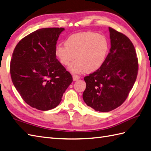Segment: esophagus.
Instances as JSON below:
<instances>
[{"instance_id": "1", "label": "esophagus", "mask_w": 151, "mask_h": 151, "mask_svg": "<svg viewBox=\"0 0 151 151\" xmlns=\"http://www.w3.org/2000/svg\"><path fill=\"white\" fill-rule=\"evenodd\" d=\"M79 78H80V76H78V75H76V74L73 75V79L74 81H76V80H78Z\"/></svg>"}]
</instances>
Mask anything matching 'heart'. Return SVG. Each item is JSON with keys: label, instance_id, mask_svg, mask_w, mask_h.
Returning <instances> with one entry per match:
<instances>
[{"label": "heart", "instance_id": "heart-1", "mask_svg": "<svg viewBox=\"0 0 151 151\" xmlns=\"http://www.w3.org/2000/svg\"><path fill=\"white\" fill-rule=\"evenodd\" d=\"M65 45L59 44L56 55L62 65L73 73H92L100 69L106 60L109 43L106 36L93 31H83L70 35Z\"/></svg>", "mask_w": 151, "mask_h": 151}]
</instances>
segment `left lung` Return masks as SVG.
I'll return each instance as SVG.
<instances>
[{
	"mask_svg": "<svg viewBox=\"0 0 151 151\" xmlns=\"http://www.w3.org/2000/svg\"><path fill=\"white\" fill-rule=\"evenodd\" d=\"M111 48L101 67L84 77L83 99L96 111L109 112L120 106L131 91L138 75V60L130 39L109 27Z\"/></svg>",
	"mask_w": 151,
	"mask_h": 151,
	"instance_id": "left-lung-1",
	"label": "left lung"
}]
</instances>
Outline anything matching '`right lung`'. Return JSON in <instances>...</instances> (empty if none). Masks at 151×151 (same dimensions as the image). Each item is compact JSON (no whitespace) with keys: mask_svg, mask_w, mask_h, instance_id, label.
Instances as JSON below:
<instances>
[{"mask_svg":"<svg viewBox=\"0 0 151 151\" xmlns=\"http://www.w3.org/2000/svg\"><path fill=\"white\" fill-rule=\"evenodd\" d=\"M63 27L42 28L17 44L10 62L14 86L26 104L40 111L58 106L73 82L56 55V45Z\"/></svg>","mask_w":151,"mask_h":151,"instance_id":"1","label":"right lung"}]
</instances>
